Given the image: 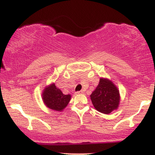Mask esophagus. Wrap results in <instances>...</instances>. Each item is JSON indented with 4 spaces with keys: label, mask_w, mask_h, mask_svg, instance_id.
<instances>
[{
    "label": "esophagus",
    "mask_w": 155,
    "mask_h": 155,
    "mask_svg": "<svg viewBox=\"0 0 155 155\" xmlns=\"http://www.w3.org/2000/svg\"><path fill=\"white\" fill-rule=\"evenodd\" d=\"M82 93H84V91H83V90H81V91L76 92V94H82Z\"/></svg>",
    "instance_id": "obj_1"
}]
</instances>
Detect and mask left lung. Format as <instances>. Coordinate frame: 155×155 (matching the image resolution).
I'll return each instance as SVG.
<instances>
[{
    "mask_svg": "<svg viewBox=\"0 0 155 155\" xmlns=\"http://www.w3.org/2000/svg\"><path fill=\"white\" fill-rule=\"evenodd\" d=\"M90 98L97 111L108 114L118 108L120 91L109 79L101 78L98 85L90 95Z\"/></svg>",
    "mask_w": 155,
    "mask_h": 155,
    "instance_id": "8db88e82",
    "label": "left lung"
}]
</instances>
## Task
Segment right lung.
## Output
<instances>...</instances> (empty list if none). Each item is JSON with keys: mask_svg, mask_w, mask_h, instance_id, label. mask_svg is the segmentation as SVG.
Wrapping results in <instances>:
<instances>
[{"mask_svg": "<svg viewBox=\"0 0 155 155\" xmlns=\"http://www.w3.org/2000/svg\"><path fill=\"white\" fill-rule=\"evenodd\" d=\"M71 96L64 95L54 83L46 87L42 92V98L47 108L57 111H62L68 104Z\"/></svg>", "mask_w": 155, "mask_h": 155, "instance_id": "add662e5", "label": "right lung"}]
</instances>
